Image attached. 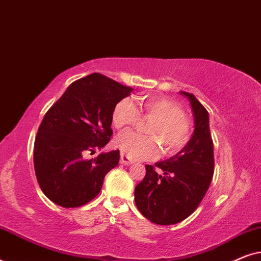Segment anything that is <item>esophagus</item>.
Returning a JSON list of instances; mask_svg holds the SVG:
<instances>
[{
	"label": "esophagus",
	"mask_w": 261,
	"mask_h": 261,
	"mask_svg": "<svg viewBox=\"0 0 261 261\" xmlns=\"http://www.w3.org/2000/svg\"><path fill=\"white\" fill-rule=\"evenodd\" d=\"M120 162H121V164H123V165H130V164H133V163H134L133 160H132L130 158H128L127 155L122 154V153H121V156H120Z\"/></svg>",
	"instance_id": "esophagus-1"
}]
</instances>
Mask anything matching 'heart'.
<instances>
[{
    "instance_id": "b5f03b06",
    "label": "heart",
    "mask_w": 261,
    "mask_h": 261,
    "mask_svg": "<svg viewBox=\"0 0 261 261\" xmlns=\"http://www.w3.org/2000/svg\"><path fill=\"white\" fill-rule=\"evenodd\" d=\"M140 113L153 120L146 133L141 135L126 132L115 139L121 153L134 160L147 159L158 154L160 148L164 154H176L187 146L191 135V123L177 103L165 97L144 96L138 99ZM137 106L129 99L117 103L113 112V123L116 129H126L139 120Z\"/></svg>"
}]
</instances>
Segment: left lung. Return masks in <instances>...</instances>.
<instances>
[{"instance_id": "1", "label": "left lung", "mask_w": 261, "mask_h": 261, "mask_svg": "<svg viewBox=\"0 0 261 261\" xmlns=\"http://www.w3.org/2000/svg\"><path fill=\"white\" fill-rule=\"evenodd\" d=\"M190 101L195 129L187 146L154 165H146V176L135 187L139 212L160 226L176 224L197 209L214 174V145L210 135L209 114L192 94L180 91Z\"/></svg>"}]
</instances>
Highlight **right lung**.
<instances>
[{
    "mask_svg": "<svg viewBox=\"0 0 261 261\" xmlns=\"http://www.w3.org/2000/svg\"><path fill=\"white\" fill-rule=\"evenodd\" d=\"M133 89L101 73L73 82L45 114L34 142V170L46 197L63 208L90 202L117 166L119 149L85 159L108 144L113 112Z\"/></svg>",
    "mask_w": 261,
    "mask_h": 261,
    "instance_id": "right-lung-1",
    "label": "right lung"
}]
</instances>
